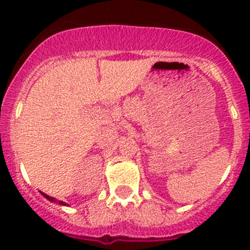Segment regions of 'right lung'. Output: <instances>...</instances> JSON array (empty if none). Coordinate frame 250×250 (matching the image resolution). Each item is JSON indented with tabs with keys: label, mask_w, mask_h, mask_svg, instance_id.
I'll use <instances>...</instances> for the list:
<instances>
[{
	"label": "right lung",
	"mask_w": 250,
	"mask_h": 250,
	"mask_svg": "<svg viewBox=\"0 0 250 250\" xmlns=\"http://www.w3.org/2000/svg\"><path fill=\"white\" fill-rule=\"evenodd\" d=\"M42 195L45 196L46 199L51 200V202H56V199H55V198H52V196H48V195H46V194H43V193H42ZM59 204H61V205H66L65 203H63V202H59Z\"/></svg>",
	"instance_id": "obj_1"
}]
</instances>
